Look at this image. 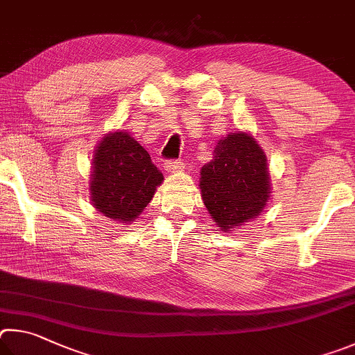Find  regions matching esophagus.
<instances>
[{"mask_svg": "<svg viewBox=\"0 0 355 355\" xmlns=\"http://www.w3.org/2000/svg\"><path fill=\"white\" fill-rule=\"evenodd\" d=\"M184 168V164L182 162H179V160H168V162H165V171L166 173H176V171H179V170H182Z\"/></svg>", "mask_w": 355, "mask_h": 355, "instance_id": "1", "label": "esophagus"}]
</instances>
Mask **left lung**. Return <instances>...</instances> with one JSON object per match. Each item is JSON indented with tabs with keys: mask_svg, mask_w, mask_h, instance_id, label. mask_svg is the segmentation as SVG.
<instances>
[{
	"mask_svg": "<svg viewBox=\"0 0 355 355\" xmlns=\"http://www.w3.org/2000/svg\"><path fill=\"white\" fill-rule=\"evenodd\" d=\"M200 189L221 231L254 220L270 200L266 155L252 135L234 132L221 139L214 159L201 168Z\"/></svg>",
	"mask_w": 355,
	"mask_h": 355,
	"instance_id": "8db88e82",
	"label": "left lung"
}]
</instances>
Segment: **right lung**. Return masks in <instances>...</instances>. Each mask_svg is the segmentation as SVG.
Segmentation results:
<instances>
[{
  "mask_svg": "<svg viewBox=\"0 0 355 355\" xmlns=\"http://www.w3.org/2000/svg\"><path fill=\"white\" fill-rule=\"evenodd\" d=\"M92 165L93 206L99 214L120 223L139 218L164 181L146 149L123 130L103 137Z\"/></svg>",
  "mask_w": 355,
  "mask_h": 355,
  "instance_id": "1",
  "label": "right lung"
}]
</instances>
